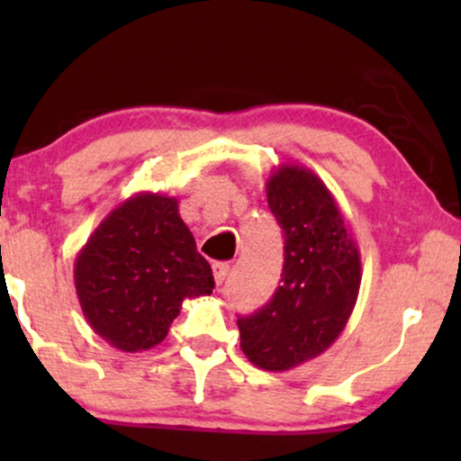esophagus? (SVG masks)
Wrapping results in <instances>:
<instances>
[{
  "label": "esophagus",
  "mask_w": 461,
  "mask_h": 461,
  "mask_svg": "<svg viewBox=\"0 0 461 461\" xmlns=\"http://www.w3.org/2000/svg\"><path fill=\"white\" fill-rule=\"evenodd\" d=\"M229 270H230L229 262H216V264H213V279H216V285H222L226 275H229Z\"/></svg>",
  "instance_id": "esophagus-1"
}]
</instances>
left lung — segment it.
Segmentation results:
<instances>
[{
    "mask_svg": "<svg viewBox=\"0 0 461 461\" xmlns=\"http://www.w3.org/2000/svg\"><path fill=\"white\" fill-rule=\"evenodd\" d=\"M268 207L285 235V264L273 300L239 317L241 350L256 367L287 371L339 338L361 287V254L342 212L312 169L279 166Z\"/></svg>",
    "mask_w": 461,
    "mask_h": 461,
    "instance_id": "1",
    "label": "left lung"
}]
</instances>
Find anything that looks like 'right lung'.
Listing matches in <instances>:
<instances>
[{"mask_svg":"<svg viewBox=\"0 0 461 461\" xmlns=\"http://www.w3.org/2000/svg\"><path fill=\"white\" fill-rule=\"evenodd\" d=\"M75 289L94 333L123 352L163 342L186 298L210 295L212 267L182 222L178 199L136 193L75 258Z\"/></svg>","mask_w":461,"mask_h":461,"instance_id":"add662e5","label":"right lung"}]
</instances>
